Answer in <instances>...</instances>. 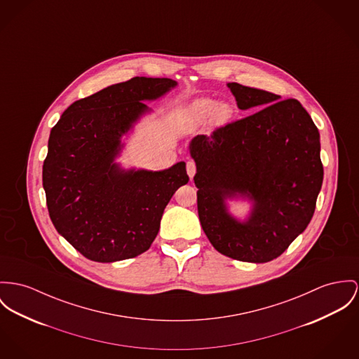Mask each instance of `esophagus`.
Segmentation results:
<instances>
[{
	"instance_id": "obj_1",
	"label": "esophagus",
	"mask_w": 359,
	"mask_h": 359,
	"mask_svg": "<svg viewBox=\"0 0 359 359\" xmlns=\"http://www.w3.org/2000/svg\"><path fill=\"white\" fill-rule=\"evenodd\" d=\"M195 172H196V165H195V163H194L193 160H189V161H187V173H189L190 179H193Z\"/></svg>"
}]
</instances>
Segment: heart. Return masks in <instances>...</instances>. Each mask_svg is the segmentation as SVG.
<instances>
[{
    "label": "heart",
    "mask_w": 359,
    "mask_h": 359,
    "mask_svg": "<svg viewBox=\"0 0 359 359\" xmlns=\"http://www.w3.org/2000/svg\"><path fill=\"white\" fill-rule=\"evenodd\" d=\"M212 113H213V118L215 120L224 121V120H226L231 116L232 109H231V107L228 104L222 102V104H217L216 105L215 101L206 100V98L198 100L191 105V114H193L194 118L196 121H199V123L208 120Z\"/></svg>",
    "instance_id": "1"
}]
</instances>
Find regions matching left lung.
<instances>
[{
	"mask_svg": "<svg viewBox=\"0 0 359 359\" xmlns=\"http://www.w3.org/2000/svg\"><path fill=\"white\" fill-rule=\"evenodd\" d=\"M228 87L239 109H261L216 128L210 137L191 140L198 216L221 254L269 262L304 232L314 215L324 177L320 134L298 100H280L239 83ZM238 194L255 202L245 223L233 219L224 205L226 197Z\"/></svg>",
	"mask_w": 359,
	"mask_h": 359,
	"instance_id": "1",
	"label": "left lung"
}]
</instances>
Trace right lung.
Wrapping results in <instances>:
<instances>
[{
    "label": "right lung",
    "mask_w": 359,
    "mask_h": 359,
    "mask_svg": "<svg viewBox=\"0 0 359 359\" xmlns=\"http://www.w3.org/2000/svg\"><path fill=\"white\" fill-rule=\"evenodd\" d=\"M177 83L137 76L75 101L50 131L42 182L57 232L86 258L114 262L144 252L164 209L189 183L186 164L124 170L114 163L121 137L149 111L142 102Z\"/></svg>",
    "instance_id": "obj_1"
}]
</instances>
